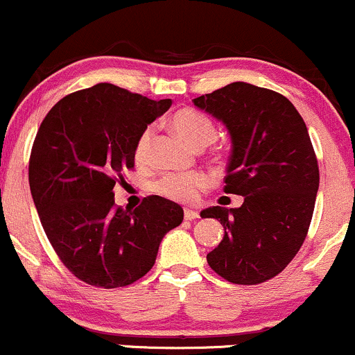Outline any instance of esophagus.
Wrapping results in <instances>:
<instances>
[{
  "label": "esophagus",
  "instance_id": "esophagus-1",
  "mask_svg": "<svg viewBox=\"0 0 355 355\" xmlns=\"http://www.w3.org/2000/svg\"><path fill=\"white\" fill-rule=\"evenodd\" d=\"M184 217H185V220H196V219H198V212L193 209H185Z\"/></svg>",
  "mask_w": 355,
  "mask_h": 355
}]
</instances>
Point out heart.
I'll return each instance as SVG.
<instances>
[{
	"label": "heart",
	"mask_w": 355,
	"mask_h": 355,
	"mask_svg": "<svg viewBox=\"0 0 355 355\" xmlns=\"http://www.w3.org/2000/svg\"><path fill=\"white\" fill-rule=\"evenodd\" d=\"M170 126L182 139H185L189 145L196 148H204L210 145L216 139L217 130L212 119L207 118L196 109L184 107L178 109L171 114ZM151 130L148 128L141 133L136 143L135 157L138 162H145L148 158V150H150ZM209 184V178L200 171H192V173H168L162 177L155 185L157 192L162 196L173 198L178 202H192L196 200L198 192L205 189Z\"/></svg>",
	"instance_id": "heart-1"
}]
</instances>
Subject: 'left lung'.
<instances>
[{"mask_svg":"<svg viewBox=\"0 0 355 355\" xmlns=\"http://www.w3.org/2000/svg\"><path fill=\"white\" fill-rule=\"evenodd\" d=\"M231 136L225 193L241 207H209L224 237L207 254L217 275L236 285H258L282 272L309 232L318 192V163L309 130L285 96L232 83L192 101Z\"/></svg>","mask_w":355,"mask_h":355,"instance_id":"left-lung-1","label":"left lung"}]
</instances>
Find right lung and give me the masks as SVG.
Instances as JSON below:
<instances>
[{"mask_svg": "<svg viewBox=\"0 0 355 355\" xmlns=\"http://www.w3.org/2000/svg\"><path fill=\"white\" fill-rule=\"evenodd\" d=\"M171 99L101 83L65 96L42 121L28 180L44 231L62 263L87 285L128 286L157 261L184 209L158 196L135 210L114 205L116 182L135 166L138 138Z\"/></svg>", "mask_w": 355, "mask_h": 355, "instance_id": "1", "label": "right lung"}]
</instances>
